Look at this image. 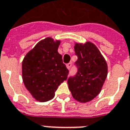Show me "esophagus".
<instances>
[{
	"label": "esophagus",
	"instance_id": "esophagus-1",
	"mask_svg": "<svg viewBox=\"0 0 130 130\" xmlns=\"http://www.w3.org/2000/svg\"><path fill=\"white\" fill-rule=\"evenodd\" d=\"M66 66H67V68H68V70H70V69L71 68V66H72V63H71V62H70V63L67 64V65H66Z\"/></svg>",
	"mask_w": 130,
	"mask_h": 130
}]
</instances>
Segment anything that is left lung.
Wrapping results in <instances>:
<instances>
[{"instance_id":"8db88e82","label":"left lung","mask_w":130,"mask_h":130,"mask_svg":"<svg viewBox=\"0 0 130 130\" xmlns=\"http://www.w3.org/2000/svg\"><path fill=\"white\" fill-rule=\"evenodd\" d=\"M78 72L68 80L72 95L79 102H90L100 93L108 72L107 63L93 43H75Z\"/></svg>"}]
</instances>
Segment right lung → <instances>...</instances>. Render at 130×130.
<instances>
[{
  "label": "right lung",
  "instance_id": "obj_1",
  "mask_svg": "<svg viewBox=\"0 0 130 130\" xmlns=\"http://www.w3.org/2000/svg\"><path fill=\"white\" fill-rule=\"evenodd\" d=\"M60 40L46 37L37 43L22 62V78L26 89L37 101L53 99L69 71L58 52Z\"/></svg>",
  "mask_w": 130,
  "mask_h": 130
}]
</instances>
